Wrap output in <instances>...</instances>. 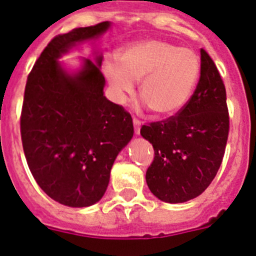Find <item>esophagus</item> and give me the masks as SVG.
I'll return each mask as SVG.
<instances>
[{"mask_svg": "<svg viewBox=\"0 0 256 256\" xmlns=\"http://www.w3.org/2000/svg\"><path fill=\"white\" fill-rule=\"evenodd\" d=\"M133 124H134V132H136V134L140 133V122H139L136 118H133Z\"/></svg>", "mask_w": 256, "mask_h": 256, "instance_id": "obj_1", "label": "esophagus"}]
</instances>
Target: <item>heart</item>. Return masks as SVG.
<instances>
[{
  "mask_svg": "<svg viewBox=\"0 0 256 256\" xmlns=\"http://www.w3.org/2000/svg\"><path fill=\"white\" fill-rule=\"evenodd\" d=\"M103 72L113 94L124 102L140 80L139 96L158 116H173L193 96L200 63L189 48L162 40H144L127 46L120 60L107 58Z\"/></svg>",
  "mask_w": 256,
  "mask_h": 256,
  "instance_id": "obj_1",
  "label": "heart"
}]
</instances>
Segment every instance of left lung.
Instances as JSON below:
<instances>
[{"mask_svg":"<svg viewBox=\"0 0 256 256\" xmlns=\"http://www.w3.org/2000/svg\"><path fill=\"white\" fill-rule=\"evenodd\" d=\"M200 62V78L186 107L140 129L154 148L146 184L166 203H184L200 196L216 176L225 153L229 134L225 86L203 48Z\"/></svg>","mask_w":256,"mask_h":256,"instance_id":"8db88e82","label":"left lung"}]
</instances>
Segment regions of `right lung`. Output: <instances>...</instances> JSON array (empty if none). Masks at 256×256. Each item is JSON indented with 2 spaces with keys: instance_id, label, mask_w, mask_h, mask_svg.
Here are the masks:
<instances>
[{
  "instance_id": "obj_1",
  "label": "right lung",
  "mask_w": 256,
  "mask_h": 256,
  "mask_svg": "<svg viewBox=\"0 0 256 256\" xmlns=\"http://www.w3.org/2000/svg\"><path fill=\"white\" fill-rule=\"evenodd\" d=\"M110 26L106 21L56 36L24 88L20 123L28 168L50 198L72 208L100 200L113 163L134 133L130 114L103 96L102 57L84 60L74 74L57 62L76 43L97 38Z\"/></svg>"
}]
</instances>
